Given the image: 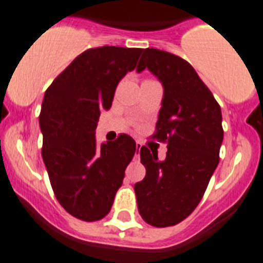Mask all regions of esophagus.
Returning a JSON list of instances; mask_svg holds the SVG:
<instances>
[{
  "label": "esophagus",
  "instance_id": "esophagus-1",
  "mask_svg": "<svg viewBox=\"0 0 263 263\" xmlns=\"http://www.w3.org/2000/svg\"><path fill=\"white\" fill-rule=\"evenodd\" d=\"M141 147H142V145H141V142H137V144H136V149H137V152H138V153H136V156L140 155Z\"/></svg>",
  "mask_w": 263,
  "mask_h": 263
}]
</instances>
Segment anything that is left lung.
I'll use <instances>...</instances> for the list:
<instances>
[{
    "label": "left lung",
    "instance_id": "obj_1",
    "mask_svg": "<svg viewBox=\"0 0 263 263\" xmlns=\"http://www.w3.org/2000/svg\"><path fill=\"white\" fill-rule=\"evenodd\" d=\"M145 68L164 88L153 138L166 141L168 152L165 160L160 161L157 153L141 147L146 175L136 183L134 191L145 222L168 227L184 220L196 208L218 166L223 142L222 110L184 59L146 48L137 72Z\"/></svg>",
    "mask_w": 263,
    "mask_h": 263
}]
</instances>
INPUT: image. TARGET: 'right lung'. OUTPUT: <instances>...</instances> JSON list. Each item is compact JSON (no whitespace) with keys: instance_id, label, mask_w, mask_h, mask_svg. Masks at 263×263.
<instances>
[{"instance_id":"right-lung-1","label":"right lung","mask_w":263,"mask_h":263,"mask_svg":"<svg viewBox=\"0 0 263 263\" xmlns=\"http://www.w3.org/2000/svg\"><path fill=\"white\" fill-rule=\"evenodd\" d=\"M141 48L99 47L84 51L45 91L39 117L43 160L56 199L84 222L105 218L122 185L136 141L121 134L97 144L101 111L111 107L125 75L136 68Z\"/></svg>"}]
</instances>
